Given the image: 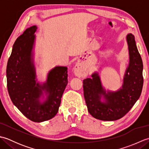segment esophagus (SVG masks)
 I'll use <instances>...</instances> for the list:
<instances>
[{"instance_id": "1", "label": "esophagus", "mask_w": 149, "mask_h": 149, "mask_svg": "<svg viewBox=\"0 0 149 149\" xmlns=\"http://www.w3.org/2000/svg\"><path fill=\"white\" fill-rule=\"evenodd\" d=\"M74 73L79 77L86 76V72L82 67L80 63H77L76 65H75L74 67Z\"/></svg>"}]
</instances>
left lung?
Returning a JSON list of instances; mask_svg holds the SVG:
<instances>
[{
	"instance_id": "1",
	"label": "left lung",
	"mask_w": 149,
	"mask_h": 149,
	"mask_svg": "<svg viewBox=\"0 0 149 149\" xmlns=\"http://www.w3.org/2000/svg\"><path fill=\"white\" fill-rule=\"evenodd\" d=\"M129 65L126 70L122 88L115 92L106 93L98 74L83 80L84 97L89 113L94 118L104 121H113L125 116L140 97L143 84V63L136 45L134 36H127ZM104 94L106 103L100 101Z\"/></svg>"
}]
</instances>
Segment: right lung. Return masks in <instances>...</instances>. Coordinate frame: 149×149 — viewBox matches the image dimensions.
<instances>
[{
  "mask_svg": "<svg viewBox=\"0 0 149 149\" xmlns=\"http://www.w3.org/2000/svg\"><path fill=\"white\" fill-rule=\"evenodd\" d=\"M36 29L35 26L27 28L16 40L8 61L6 76L13 103L31 121L42 122L51 119L58 113L68 83V70L66 66H56L49 73L45 84L40 86L36 83L31 52ZM42 89H45L49 95L42 104L39 98Z\"/></svg>",
  "mask_w": 149,
  "mask_h": 149,
  "instance_id": "obj_1",
  "label": "right lung"
}]
</instances>
